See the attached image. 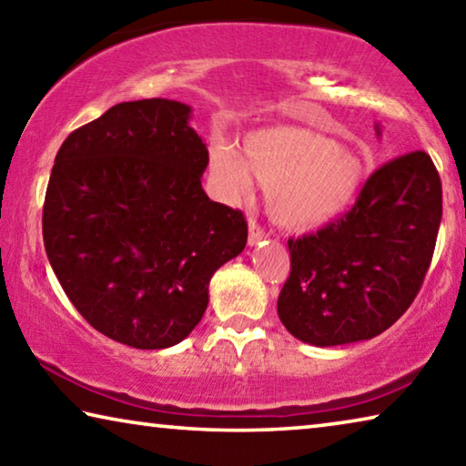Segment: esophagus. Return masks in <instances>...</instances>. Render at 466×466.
Listing matches in <instances>:
<instances>
[{
  "mask_svg": "<svg viewBox=\"0 0 466 466\" xmlns=\"http://www.w3.org/2000/svg\"><path fill=\"white\" fill-rule=\"evenodd\" d=\"M265 236L267 234H265L263 228L258 226L255 219H250V222H248V244H250V247H255V244L261 242Z\"/></svg>",
  "mask_w": 466,
  "mask_h": 466,
  "instance_id": "1",
  "label": "esophagus"
}]
</instances>
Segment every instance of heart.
Instances as JSON below:
<instances>
[{
  "instance_id": "obj_1",
  "label": "heart",
  "mask_w": 466,
  "mask_h": 466,
  "mask_svg": "<svg viewBox=\"0 0 466 466\" xmlns=\"http://www.w3.org/2000/svg\"><path fill=\"white\" fill-rule=\"evenodd\" d=\"M209 170L224 193L247 195L252 177L267 188V209L286 230H317L345 216L360 199L368 164L353 149L302 127L248 133L242 154L214 146Z\"/></svg>"
}]
</instances>
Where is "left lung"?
I'll return each mask as SVG.
<instances>
[{
	"label": "left lung",
	"mask_w": 466,
	"mask_h": 466,
	"mask_svg": "<svg viewBox=\"0 0 466 466\" xmlns=\"http://www.w3.org/2000/svg\"><path fill=\"white\" fill-rule=\"evenodd\" d=\"M374 129L380 137V125ZM440 219L441 183L431 157L411 152L384 164L343 218L288 242L291 271L278 298L283 327L317 347L380 335L420 291Z\"/></svg>",
	"instance_id": "obj_1"
}]
</instances>
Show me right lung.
Masks as SVG:
<instances>
[{"label":"right lung","mask_w":466,"mask_h":466,"mask_svg":"<svg viewBox=\"0 0 466 466\" xmlns=\"http://www.w3.org/2000/svg\"><path fill=\"white\" fill-rule=\"evenodd\" d=\"M178 100L121 102L59 147L43 238L76 310L108 339L167 350L191 335L209 281L247 247L238 209L201 187L209 154Z\"/></svg>","instance_id":"right-lung-1"}]
</instances>
